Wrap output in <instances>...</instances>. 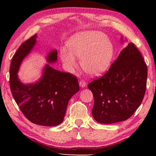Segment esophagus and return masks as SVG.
I'll use <instances>...</instances> for the list:
<instances>
[{"label": "esophagus", "instance_id": "esophagus-1", "mask_svg": "<svg viewBox=\"0 0 156 156\" xmlns=\"http://www.w3.org/2000/svg\"><path fill=\"white\" fill-rule=\"evenodd\" d=\"M79 84H80V86L81 87H85L86 86V82L84 80H80V82H79Z\"/></svg>", "mask_w": 156, "mask_h": 156}]
</instances>
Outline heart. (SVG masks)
<instances>
[{
  "label": "heart",
  "mask_w": 156,
  "mask_h": 156,
  "mask_svg": "<svg viewBox=\"0 0 156 156\" xmlns=\"http://www.w3.org/2000/svg\"><path fill=\"white\" fill-rule=\"evenodd\" d=\"M69 51L62 49V60L68 67L76 64L75 57L80 59L82 68L93 76L105 72L112 60L115 53L114 45L104 33L91 30L78 33L68 41Z\"/></svg>",
  "instance_id": "1"
}]
</instances>
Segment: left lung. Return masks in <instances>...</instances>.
<instances>
[{
  "mask_svg": "<svg viewBox=\"0 0 156 156\" xmlns=\"http://www.w3.org/2000/svg\"><path fill=\"white\" fill-rule=\"evenodd\" d=\"M147 77L143 56L129 43L108 70L88 84L94 97L92 114L95 120L110 124L131 117L143 101Z\"/></svg>",
  "mask_w": 156,
  "mask_h": 156,
  "instance_id": "8db88e82",
  "label": "left lung"
}]
</instances>
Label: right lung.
<instances>
[{
  "label": "right lung",
  "instance_id": "1",
  "mask_svg": "<svg viewBox=\"0 0 156 156\" xmlns=\"http://www.w3.org/2000/svg\"><path fill=\"white\" fill-rule=\"evenodd\" d=\"M36 38L35 34L23 42L13 55L10 66V88L16 103L29 121L43 126H56L64 120L69 99L80 87L76 76L58 71L49 64L36 83L25 85L19 81L20 64L34 48ZM57 55V51L53 50L48 61L56 62Z\"/></svg>",
  "mask_w": 156,
  "mask_h": 156
}]
</instances>
